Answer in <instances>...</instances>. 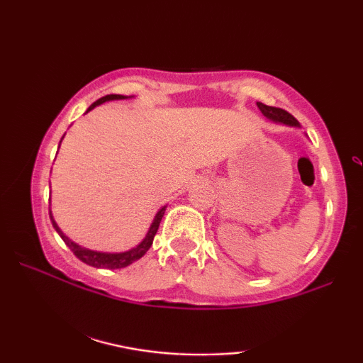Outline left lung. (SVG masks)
I'll list each match as a JSON object with an SVG mask.
<instances>
[{
	"label": "left lung",
	"mask_w": 363,
	"mask_h": 363,
	"mask_svg": "<svg viewBox=\"0 0 363 363\" xmlns=\"http://www.w3.org/2000/svg\"><path fill=\"white\" fill-rule=\"evenodd\" d=\"M256 104L257 107H259V111L262 112V116L269 118V121L277 122V123H286V125H291V127H299V122L296 121L294 116H291L289 112L284 111V108L266 106V104L262 102H256Z\"/></svg>",
	"instance_id": "left-lung-1"
}]
</instances>
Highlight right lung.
Returning <instances> with one entry per match:
<instances>
[{
  "mask_svg": "<svg viewBox=\"0 0 363 363\" xmlns=\"http://www.w3.org/2000/svg\"><path fill=\"white\" fill-rule=\"evenodd\" d=\"M122 99H128V97L121 96V94H108V96H104V97L99 99V101L94 102L92 106L87 108V112L92 111V108L96 106H101V104L107 102V101H122ZM165 208L167 206H163L162 210L157 213L155 218H153L150 230H148L147 236L143 238V241L140 242V245L132 247V250H128L125 252H101V251H92V250H87V247L79 246L77 242L69 240V238L61 231V228H59L57 223L54 221L51 211H49V216H51L52 226L56 228L59 236L62 238V241L66 242V246H69V250H71L74 255H76L77 259H81L82 262H86V264L94 266V267H106V269H121V267H125L128 264H132L133 261L140 259V257L145 255L148 250H150L153 238H155L157 231H158V226H160L162 218H163V215H165Z\"/></svg>",
  "mask_w": 363,
  "mask_h": 363,
  "instance_id": "right-lung-1",
  "label": "right lung"
}]
</instances>
